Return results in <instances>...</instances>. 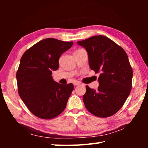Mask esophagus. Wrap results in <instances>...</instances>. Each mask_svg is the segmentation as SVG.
Here are the masks:
<instances>
[{"instance_id":"1","label":"esophagus","mask_w":148,"mask_h":148,"mask_svg":"<svg viewBox=\"0 0 148 148\" xmlns=\"http://www.w3.org/2000/svg\"><path fill=\"white\" fill-rule=\"evenodd\" d=\"M73 84H74V86H79L81 84V83H79V82H74Z\"/></svg>"}]
</instances>
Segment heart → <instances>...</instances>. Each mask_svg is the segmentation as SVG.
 <instances>
[{
    "mask_svg": "<svg viewBox=\"0 0 148 148\" xmlns=\"http://www.w3.org/2000/svg\"><path fill=\"white\" fill-rule=\"evenodd\" d=\"M77 50H78V49H77Z\"/></svg>",
    "mask_w": 148,
    "mask_h": 148,
    "instance_id": "1",
    "label": "heart"
}]
</instances>
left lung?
Returning a JSON list of instances; mask_svg holds the SVG:
<instances>
[{"label":"left lung","instance_id":"1","mask_svg":"<svg viewBox=\"0 0 148 148\" xmlns=\"http://www.w3.org/2000/svg\"><path fill=\"white\" fill-rule=\"evenodd\" d=\"M87 51L90 69L100 73L99 86H86L83 97L86 109L93 115L107 118L120 109L132 87L133 71L127 53L104 36H95L77 42Z\"/></svg>","mask_w":148,"mask_h":148}]
</instances>
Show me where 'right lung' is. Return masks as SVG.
<instances>
[{"label": "right lung", "mask_w": 148, "mask_h": 148, "mask_svg": "<svg viewBox=\"0 0 148 148\" xmlns=\"http://www.w3.org/2000/svg\"><path fill=\"white\" fill-rule=\"evenodd\" d=\"M72 45L73 41L47 38L35 44L21 56L16 72L18 94L37 117L53 119L65 109L73 84H59L51 75L59 67L62 53Z\"/></svg>", "instance_id": "right-lung-1"}]
</instances>
